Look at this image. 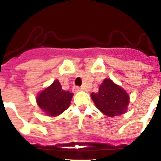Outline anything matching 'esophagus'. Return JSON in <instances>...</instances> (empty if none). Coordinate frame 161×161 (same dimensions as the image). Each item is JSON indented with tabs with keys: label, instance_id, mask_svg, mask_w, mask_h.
Listing matches in <instances>:
<instances>
[{
	"label": "esophagus",
	"instance_id": "obj_1",
	"mask_svg": "<svg viewBox=\"0 0 161 161\" xmlns=\"http://www.w3.org/2000/svg\"><path fill=\"white\" fill-rule=\"evenodd\" d=\"M80 90H82V88H81L80 87H73V91L74 93H77V92H78V91Z\"/></svg>",
	"mask_w": 161,
	"mask_h": 161
}]
</instances>
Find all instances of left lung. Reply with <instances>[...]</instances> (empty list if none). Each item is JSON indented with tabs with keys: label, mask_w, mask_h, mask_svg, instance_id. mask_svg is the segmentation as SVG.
I'll return each mask as SVG.
<instances>
[{
	"label": "left lung",
	"mask_w": 161,
	"mask_h": 161,
	"mask_svg": "<svg viewBox=\"0 0 161 161\" xmlns=\"http://www.w3.org/2000/svg\"><path fill=\"white\" fill-rule=\"evenodd\" d=\"M97 108L108 117L125 114L130 103V96L120 86L110 78H105L99 86L98 93H91Z\"/></svg>",
	"instance_id": "8db88e82"
}]
</instances>
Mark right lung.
<instances>
[{
	"label": "right lung",
	"mask_w": 161,
	"mask_h": 161,
	"mask_svg": "<svg viewBox=\"0 0 161 161\" xmlns=\"http://www.w3.org/2000/svg\"><path fill=\"white\" fill-rule=\"evenodd\" d=\"M73 93L62 89L58 80L42 90L36 96V103L45 114L54 117L61 114L70 105Z\"/></svg>",
	"instance_id": "obj_1"
}]
</instances>
